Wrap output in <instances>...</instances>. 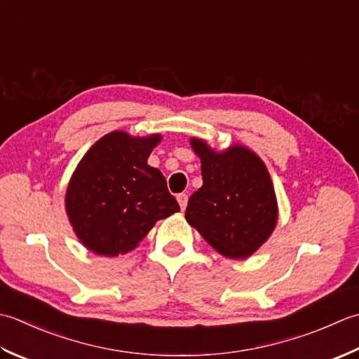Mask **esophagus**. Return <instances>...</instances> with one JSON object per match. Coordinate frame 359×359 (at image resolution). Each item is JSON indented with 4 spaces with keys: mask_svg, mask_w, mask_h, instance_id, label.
I'll list each match as a JSON object with an SVG mask.
<instances>
[{
    "mask_svg": "<svg viewBox=\"0 0 359 359\" xmlns=\"http://www.w3.org/2000/svg\"><path fill=\"white\" fill-rule=\"evenodd\" d=\"M177 200H178V204H180V208H181V210H184L186 209V206H187V195L186 194H178V196H177Z\"/></svg>",
    "mask_w": 359,
    "mask_h": 359,
    "instance_id": "1",
    "label": "esophagus"
}]
</instances>
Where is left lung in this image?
<instances>
[{"label":"left lung","instance_id":"1","mask_svg":"<svg viewBox=\"0 0 359 359\" xmlns=\"http://www.w3.org/2000/svg\"><path fill=\"white\" fill-rule=\"evenodd\" d=\"M190 145L201 159L203 186L189 198L187 223L224 257H250L277 223L266 165L243 145L233 144L220 153L198 137L190 139Z\"/></svg>","mask_w":359,"mask_h":359}]
</instances>
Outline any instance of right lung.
Here are the masks:
<instances>
[{"label": "right lung", "instance_id": "add662e5", "mask_svg": "<svg viewBox=\"0 0 359 359\" xmlns=\"http://www.w3.org/2000/svg\"><path fill=\"white\" fill-rule=\"evenodd\" d=\"M161 135L111 131L85 153L65 196L76 236L94 254L133 251L158 220L180 210L164 175L147 164Z\"/></svg>", "mask_w": 359, "mask_h": 359}]
</instances>
